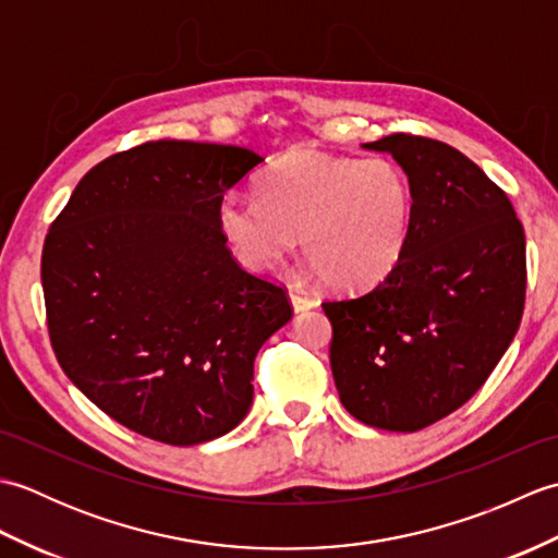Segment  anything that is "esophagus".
Listing matches in <instances>:
<instances>
[{
    "label": "esophagus",
    "mask_w": 558,
    "mask_h": 558,
    "mask_svg": "<svg viewBox=\"0 0 558 558\" xmlns=\"http://www.w3.org/2000/svg\"><path fill=\"white\" fill-rule=\"evenodd\" d=\"M290 304H292L294 314H300V312H310V310H314V306H316L318 302H316L314 298H310V294L298 292V290H290Z\"/></svg>",
    "instance_id": "34e87169"
}]
</instances>
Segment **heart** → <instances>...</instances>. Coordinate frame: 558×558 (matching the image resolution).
<instances>
[{
    "instance_id": "heart-1",
    "label": "heart",
    "mask_w": 558,
    "mask_h": 558,
    "mask_svg": "<svg viewBox=\"0 0 558 558\" xmlns=\"http://www.w3.org/2000/svg\"><path fill=\"white\" fill-rule=\"evenodd\" d=\"M414 216L408 174L388 158L294 150L258 180V198L228 194L218 228L252 270L278 268L298 246L336 290H366L405 254Z\"/></svg>"
}]
</instances>
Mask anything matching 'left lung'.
Listing matches in <instances>:
<instances>
[{"instance_id": "left-lung-1", "label": "left lung", "mask_w": 558, "mask_h": 558, "mask_svg": "<svg viewBox=\"0 0 558 558\" xmlns=\"http://www.w3.org/2000/svg\"><path fill=\"white\" fill-rule=\"evenodd\" d=\"M408 174L414 216L388 278L324 302L342 405L386 432L424 429L477 393L511 345L525 304V232L482 168L441 141L362 144Z\"/></svg>"}]
</instances>
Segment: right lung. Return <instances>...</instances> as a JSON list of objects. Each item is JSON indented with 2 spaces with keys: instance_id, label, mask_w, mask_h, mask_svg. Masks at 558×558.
<instances>
[{
  "instance_id": "1",
  "label": "right lung",
  "mask_w": 558,
  "mask_h": 558,
  "mask_svg": "<svg viewBox=\"0 0 558 558\" xmlns=\"http://www.w3.org/2000/svg\"><path fill=\"white\" fill-rule=\"evenodd\" d=\"M264 162L240 146L148 141L76 184L43 246L47 328L83 396L141 436L196 446L254 400L288 294L225 246L218 204Z\"/></svg>"
}]
</instances>
